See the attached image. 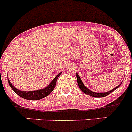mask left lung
I'll use <instances>...</instances> for the list:
<instances>
[{"label": "left lung", "instance_id": "1", "mask_svg": "<svg viewBox=\"0 0 132 132\" xmlns=\"http://www.w3.org/2000/svg\"><path fill=\"white\" fill-rule=\"evenodd\" d=\"M76 75H77V78L78 85V87H79V88H80V90H82L83 92L85 93V94L88 95L92 96V97H106V96H107L108 95L111 94V93H112L113 91H114V90H116L117 88H118V87L120 86L121 84H122V83H121V84H120L119 85H118L117 87H116L115 88H114L113 89L111 90L110 91H109V92H103V93H96V92H94L91 91V90H90L89 89H88V88H87V87H86L84 85V84H83L82 80H81V78H80L79 75H78V73H76Z\"/></svg>", "mask_w": 132, "mask_h": 132}]
</instances>
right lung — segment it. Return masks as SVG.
Listing matches in <instances>:
<instances>
[{"instance_id":"1","label":"right lung","mask_w":132,"mask_h":132,"mask_svg":"<svg viewBox=\"0 0 132 132\" xmlns=\"http://www.w3.org/2000/svg\"><path fill=\"white\" fill-rule=\"evenodd\" d=\"M62 73V72L59 73L57 76L54 78L52 81L50 83V84L47 86L45 88H43V89L38 90H34V91H29V92H25V91H21L16 88L10 82L9 79L8 78V82L9 84L10 87L18 95L21 97L22 98L27 99V100H37L42 99L44 97H47L49 95L53 90L54 89L55 87L56 82H57V78L59 77V75Z\"/></svg>"}]
</instances>
